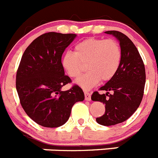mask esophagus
<instances>
[{"label": "esophagus", "instance_id": "34e87169", "mask_svg": "<svg viewBox=\"0 0 158 158\" xmlns=\"http://www.w3.org/2000/svg\"><path fill=\"white\" fill-rule=\"evenodd\" d=\"M84 94H85V99L87 100V101H90V92H88V91H84Z\"/></svg>", "mask_w": 158, "mask_h": 158}]
</instances>
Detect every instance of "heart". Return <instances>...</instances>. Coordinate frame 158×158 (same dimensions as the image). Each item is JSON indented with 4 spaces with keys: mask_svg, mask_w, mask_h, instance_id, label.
<instances>
[{
    "mask_svg": "<svg viewBox=\"0 0 158 158\" xmlns=\"http://www.w3.org/2000/svg\"><path fill=\"white\" fill-rule=\"evenodd\" d=\"M122 61V50L113 39L87 38L77 43L74 52H68L63 56V68L70 77L77 79L84 70L87 73L77 80V84L84 90L97 85L100 80L108 81L117 73Z\"/></svg>",
    "mask_w": 158,
    "mask_h": 158,
    "instance_id": "b5f03b06",
    "label": "heart"
}]
</instances>
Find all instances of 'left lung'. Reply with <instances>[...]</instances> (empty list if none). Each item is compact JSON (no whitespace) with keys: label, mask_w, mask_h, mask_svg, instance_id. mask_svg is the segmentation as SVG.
<instances>
[{"label":"left lung","mask_w":158,"mask_h":158,"mask_svg":"<svg viewBox=\"0 0 158 158\" xmlns=\"http://www.w3.org/2000/svg\"><path fill=\"white\" fill-rule=\"evenodd\" d=\"M105 32L114 35L119 40L122 61L114 76L99 88L106 93L101 94L94 91L91 99L105 104V113L96 118V122L110 127L123 123L137 110L143 97L145 70L136 46L128 36L118 31ZM109 91L112 94H110Z\"/></svg>","instance_id":"obj_1"}]
</instances>
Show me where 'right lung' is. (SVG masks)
Listing matches in <instances>:
<instances>
[{"mask_svg":"<svg viewBox=\"0 0 158 158\" xmlns=\"http://www.w3.org/2000/svg\"><path fill=\"white\" fill-rule=\"evenodd\" d=\"M76 34L47 32L24 51L16 71V87L25 113L42 127L55 128L68 120L74 104L84 99L75 84L62 91L71 79L64 75L61 58Z\"/></svg>","mask_w":158,"mask_h":158,"instance_id":"add662e5","label":"right lung"}]
</instances>
